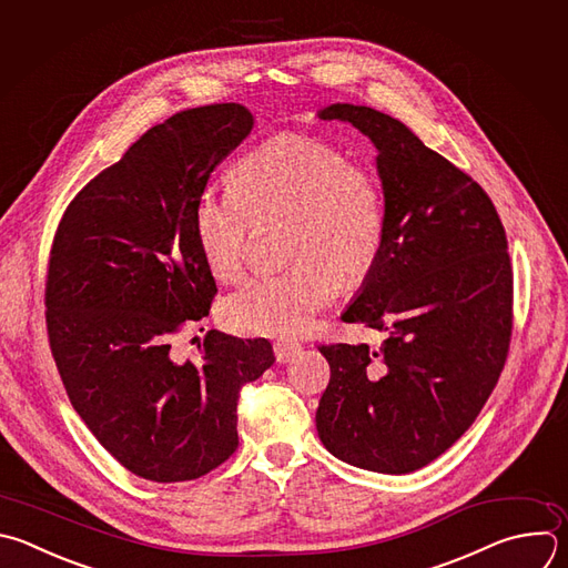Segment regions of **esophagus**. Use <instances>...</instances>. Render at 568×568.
I'll return each mask as SVG.
<instances>
[{"instance_id":"esophagus-1","label":"esophagus","mask_w":568,"mask_h":568,"mask_svg":"<svg viewBox=\"0 0 568 568\" xmlns=\"http://www.w3.org/2000/svg\"><path fill=\"white\" fill-rule=\"evenodd\" d=\"M298 352H301V343H296V341L278 338V341L274 343V354H276V361H278V363L292 361Z\"/></svg>"}]
</instances>
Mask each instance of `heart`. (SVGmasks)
<instances>
[{"label":"heart","instance_id":"obj_1","mask_svg":"<svg viewBox=\"0 0 568 568\" xmlns=\"http://www.w3.org/2000/svg\"><path fill=\"white\" fill-rule=\"evenodd\" d=\"M274 221L290 223L285 245L296 263L252 278L223 301L221 318L232 332L301 334L332 298L335 275L343 285L358 283L384 245V189L369 169L321 138H272L239 160L230 186H205L196 199V241L212 274L239 281L252 225Z\"/></svg>","mask_w":568,"mask_h":568}]
</instances>
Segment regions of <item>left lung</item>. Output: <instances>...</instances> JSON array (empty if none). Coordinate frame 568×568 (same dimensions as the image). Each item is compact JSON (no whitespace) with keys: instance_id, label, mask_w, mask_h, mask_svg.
<instances>
[{"instance_id":"obj_1","label":"left lung","mask_w":568,"mask_h":568,"mask_svg":"<svg viewBox=\"0 0 568 568\" xmlns=\"http://www.w3.org/2000/svg\"><path fill=\"white\" fill-rule=\"evenodd\" d=\"M316 115L372 140L386 201L379 258L341 314L386 341L318 347L329 384L316 430L345 464L406 475L470 428L499 379L513 327L508 243L484 189L404 122L345 102Z\"/></svg>"}]
</instances>
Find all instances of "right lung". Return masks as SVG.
<instances>
[{
	"instance_id": "add662e5",
	"label": "right lung",
	"mask_w": 568,
	"mask_h": 568,
	"mask_svg": "<svg viewBox=\"0 0 568 568\" xmlns=\"http://www.w3.org/2000/svg\"><path fill=\"white\" fill-rule=\"evenodd\" d=\"M252 129L236 102L155 124L73 199L53 241L47 327L67 395L93 437L151 481L199 479L230 459L239 393L274 363L267 338L216 329L196 361L171 349L216 296L196 199Z\"/></svg>"
}]
</instances>
